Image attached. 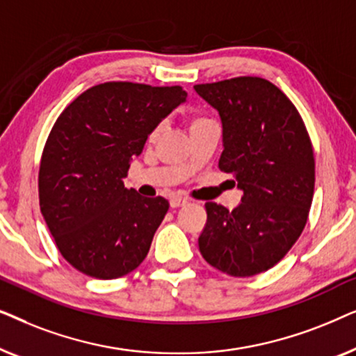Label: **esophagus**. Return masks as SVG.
I'll use <instances>...</instances> for the list:
<instances>
[{
	"label": "esophagus",
	"instance_id": "34e87169",
	"mask_svg": "<svg viewBox=\"0 0 356 356\" xmlns=\"http://www.w3.org/2000/svg\"><path fill=\"white\" fill-rule=\"evenodd\" d=\"M186 204H188V199H186V197L175 196V197L170 199V206H172L173 209H177V207H183V206H186Z\"/></svg>",
	"mask_w": 356,
	"mask_h": 356
}]
</instances>
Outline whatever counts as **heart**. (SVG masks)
Masks as SVG:
<instances>
[{
	"mask_svg": "<svg viewBox=\"0 0 356 356\" xmlns=\"http://www.w3.org/2000/svg\"><path fill=\"white\" fill-rule=\"evenodd\" d=\"M209 118H204V116H194V118L191 120V126H194V124H199V123H202V121H207ZM157 134V129L154 131V136Z\"/></svg>",
	"mask_w": 356,
	"mask_h": 356,
	"instance_id": "1",
	"label": "heart"
}]
</instances>
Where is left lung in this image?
I'll list each match as a JSON object with an SVG mask.
<instances>
[{"mask_svg":"<svg viewBox=\"0 0 356 356\" xmlns=\"http://www.w3.org/2000/svg\"><path fill=\"white\" fill-rule=\"evenodd\" d=\"M194 90L220 115L218 168L243 191L233 211L206 204L199 251L232 277L261 274L284 259L308 220L314 193L308 129L289 97L262 77L240 76Z\"/></svg>","mask_w":356,"mask_h":356,"instance_id":"left-lung-1","label":"left lung"}]
</instances>
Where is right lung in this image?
<instances>
[{
  "instance_id": "obj_1",
  "label": "right lung",
  "mask_w": 356,
  "mask_h": 356,
  "mask_svg": "<svg viewBox=\"0 0 356 356\" xmlns=\"http://www.w3.org/2000/svg\"><path fill=\"white\" fill-rule=\"evenodd\" d=\"M181 86L104 82L63 110L43 147L38 199L61 256L111 280L147 256L170 204L124 188L129 163L160 121L186 100Z\"/></svg>"
}]
</instances>
